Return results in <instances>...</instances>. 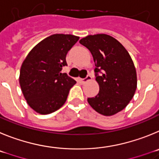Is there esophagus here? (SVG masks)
<instances>
[{"label":"esophagus","instance_id":"obj_1","mask_svg":"<svg viewBox=\"0 0 159 159\" xmlns=\"http://www.w3.org/2000/svg\"><path fill=\"white\" fill-rule=\"evenodd\" d=\"M91 78H92V77L90 76L89 74V75H87V76L85 77V78H82V79H81V81L82 83H85V82H86V81H89V80H91Z\"/></svg>","mask_w":159,"mask_h":159}]
</instances>
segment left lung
I'll use <instances>...</instances> for the list:
<instances>
[{"mask_svg": "<svg viewBox=\"0 0 159 159\" xmlns=\"http://www.w3.org/2000/svg\"><path fill=\"white\" fill-rule=\"evenodd\" d=\"M79 43L92 54L100 87L96 97L88 98L89 104L104 116L120 111L129 104L137 87L136 70L129 53L118 40L105 34L88 35Z\"/></svg>", "mask_w": 159, "mask_h": 159, "instance_id": "left-lung-1", "label": "left lung"}]
</instances>
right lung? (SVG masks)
Returning <instances> with one entry per match:
<instances>
[{
  "label": "right lung",
  "mask_w": 159,
  "mask_h": 159,
  "mask_svg": "<svg viewBox=\"0 0 159 159\" xmlns=\"http://www.w3.org/2000/svg\"><path fill=\"white\" fill-rule=\"evenodd\" d=\"M79 37L55 34L39 43L24 59L20 85L28 105L43 115L52 113L65 104L76 81L66 73V57Z\"/></svg>",
  "instance_id": "right-lung-1"
}]
</instances>
